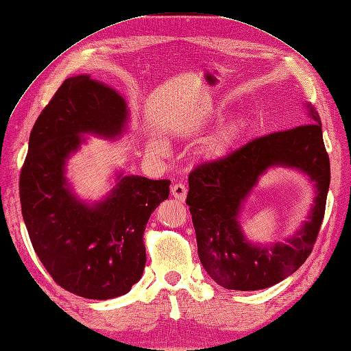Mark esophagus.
I'll use <instances>...</instances> for the list:
<instances>
[{"label":"esophagus","instance_id":"1","mask_svg":"<svg viewBox=\"0 0 351 351\" xmlns=\"http://www.w3.org/2000/svg\"><path fill=\"white\" fill-rule=\"evenodd\" d=\"M171 195L178 202H184L186 200V195H187L186 186H183V184H174L171 187Z\"/></svg>","mask_w":351,"mask_h":351}]
</instances>
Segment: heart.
<instances>
[{
	"mask_svg": "<svg viewBox=\"0 0 351 351\" xmlns=\"http://www.w3.org/2000/svg\"><path fill=\"white\" fill-rule=\"evenodd\" d=\"M243 130V121L242 119H236L226 125L213 139L206 144L203 148L204 157L207 158H217L221 157L223 154H226L232 145L236 143V139L239 138L241 132ZM148 149L151 154H156V156H164L167 152V147L164 143L158 141V139H151Z\"/></svg>",
	"mask_w": 351,
	"mask_h": 351,
	"instance_id": "b5f03b06",
	"label": "heart"
}]
</instances>
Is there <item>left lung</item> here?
<instances>
[{"label":"left lung","instance_id":"1","mask_svg":"<svg viewBox=\"0 0 351 351\" xmlns=\"http://www.w3.org/2000/svg\"><path fill=\"white\" fill-rule=\"evenodd\" d=\"M306 110L308 123L252 139L228 156L199 164L189 176L186 203L199 258L210 278L223 288H269L295 272L313 252L326 212L330 158L318 112L313 105H306ZM275 165L310 175L317 194L308 220L287 244L259 247L245 241L237 217L258 177Z\"/></svg>","mask_w":351,"mask_h":351}]
</instances>
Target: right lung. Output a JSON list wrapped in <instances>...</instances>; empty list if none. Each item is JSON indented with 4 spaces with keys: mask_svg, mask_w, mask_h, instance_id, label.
<instances>
[{
    "mask_svg": "<svg viewBox=\"0 0 351 351\" xmlns=\"http://www.w3.org/2000/svg\"><path fill=\"white\" fill-rule=\"evenodd\" d=\"M127 119L114 89L88 75L69 77L38 115L21 168V212L36 254L56 284L83 298H115L139 281L148 219L170 194V180L122 174L93 206L70 191L64 165L80 135L115 138Z\"/></svg>",
    "mask_w": 351,
    "mask_h": 351,
    "instance_id": "add662e5",
    "label": "right lung"
}]
</instances>
